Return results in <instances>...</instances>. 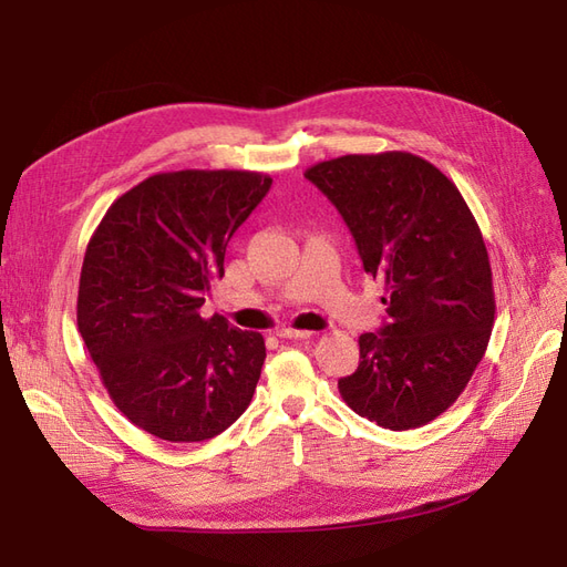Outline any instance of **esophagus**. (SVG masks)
<instances>
[{"label": "esophagus", "mask_w": 567, "mask_h": 567, "mask_svg": "<svg viewBox=\"0 0 567 567\" xmlns=\"http://www.w3.org/2000/svg\"><path fill=\"white\" fill-rule=\"evenodd\" d=\"M279 338L286 340H305V338H312V331H298V329H279L277 331Z\"/></svg>", "instance_id": "obj_1"}]
</instances>
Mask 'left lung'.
Listing matches in <instances>:
<instances>
[{
    "instance_id": "1",
    "label": "left lung",
    "mask_w": 567,
    "mask_h": 567,
    "mask_svg": "<svg viewBox=\"0 0 567 567\" xmlns=\"http://www.w3.org/2000/svg\"><path fill=\"white\" fill-rule=\"evenodd\" d=\"M385 281L388 321L359 336V367L338 381L352 411L390 431L447 411L483 359L494 323L489 257L454 182L406 151L340 156L307 169Z\"/></svg>"
}]
</instances>
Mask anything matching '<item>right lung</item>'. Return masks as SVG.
Segmentation results:
<instances>
[{
	"label": "right lung",
	"instance_id": "right-lung-1",
	"mask_svg": "<svg viewBox=\"0 0 567 567\" xmlns=\"http://www.w3.org/2000/svg\"><path fill=\"white\" fill-rule=\"evenodd\" d=\"M271 186L246 169H179L120 196L84 252L78 329L113 404L167 442L219 435L248 409L265 338L200 317L225 252Z\"/></svg>",
	"mask_w": 567,
	"mask_h": 567
}]
</instances>
